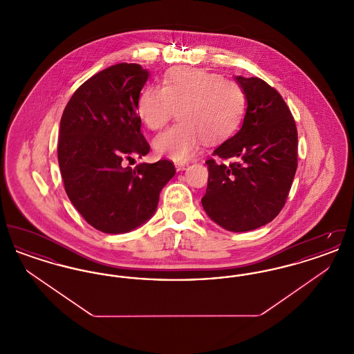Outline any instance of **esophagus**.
I'll use <instances>...</instances> for the list:
<instances>
[{
  "mask_svg": "<svg viewBox=\"0 0 354 354\" xmlns=\"http://www.w3.org/2000/svg\"><path fill=\"white\" fill-rule=\"evenodd\" d=\"M187 167H188V163H176V165H175L176 171H185Z\"/></svg>",
  "mask_w": 354,
  "mask_h": 354,
  "instance_id": "esophagus-1",
  "label": "esophagus"
}]
</instances>
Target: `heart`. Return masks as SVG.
<instances>
[{
    "mask_svg": "<svg viewBox=\"0 0 354 354\" xmlns=\"http://www.w3.org/2000/svg\"><path fill=\"white\" fill-rule=\"evenodd\" d=\"M178 109V123L153 139L159 155L175 162L192 159L207 139L221 142L239 130L247 109L243 87L232 80L203 68H176L163 87H145L136 102L140 122L150 130L162 129Z\"/></svg>",
    "mask_w": 354,
    "mask_h": 354,
    "instance_id": "1",
    "label": "heart"
}]
</instances>
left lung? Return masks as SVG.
Returning a JSON list of instances; mask_svg holds the SVG:
<instances>
[{
  "label": "left lung",
  "instance_id": "left-lung-1",
  "mask_svg": "<svg viewBox=\"0 0 354 354\" xmlns=\"http://www.w3.org/2000/svg\"><path fill=\"white\" fill-rule=\"evenodd\" d=\"M247 109L241 129L208 159L202 204L208 218L231 232L274 219L286 204L297 169V129L283 97L260 78L237 75ZM231 158L230 165L221 160Z\"/></svg>",
  "mask_w": 354,
  "mask_h": 354
}]
</instances>
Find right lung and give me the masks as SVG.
I'll list each match as a JSON object with an SVG mask.
<instances>
[{
    "label": "right lung",
    "mask_w": 354,
    "mask_h": 354,
    "mask_svg": "<svg viewBox=\"0 0 354 354\" xmlns=\"http://www.w3.org/2000/svg\"><path fill=\"white\" fill-rule=\"evenodd\" d=\"M150 73L117 64L81 84L59 124L58 163L70 202L104 234H126L156 211L159 194L175 175L169 160L124 167L150 146L140 131L136 102Z\"/></svg>",
    "instance_id": "obj_1"
}]
</instances>
